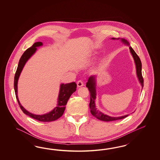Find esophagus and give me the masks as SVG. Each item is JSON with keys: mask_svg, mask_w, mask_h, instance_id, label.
<instances>
[{"mask_svg": "<svg viewBox=\"0 0 160 160\" xmlns=\"http://www.w3.org/2000/svg\"><path fill=\"white\" fill-rule=\"evenodd\" d=\"M77 85H78V87H82L84 86V83L82 82V80H79L77 82Z\"/></svg>", "mask_w": 160, "mask_h": 160, "instance_id": "34e87169", "label": "esophagus"}]
</instances>
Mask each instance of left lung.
<instances>
[{
    "mask_svg": "<svg viewBox=\"0 0 160 160\" xmlns=\"http://www.w3.org/2000/svg\"><path fill=\"white\" fill-rule=\"evenodd\" d=\"M112 40H118L120 38H112ZM121 42L129 46L130 51L131 53L132 58H134V63L136 64V73L139 82H140L142 88L144 86V80L142 76V73H141V68H142V64L141 62L140 58L138 56V55L136 54L134 50L132 49L131 46H130V44L128 42L124 39H120ZM97 76L92 75L88 79V82L86 83V87L88 88V90L90 92V102L89 104V107L90 108V112L93 116L97 118V119L102 120L103 121H112L121 120L122 118H126V117L128 116V114L122 116L120 117H111L104 114L103 112L99 111L97 110V107L96 106V82H97Z\"/></svg>",
    "mask_w": 160,
    "mask_h": 160,
    "instance_id": "1",
    "label": "left lung"
}]
</instances>
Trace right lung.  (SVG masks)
Here are the masks:
<instances>
[{
  "mask_svg": "<svg viewBox=\"0 0 160 160\" xmlns=\"http://www.w3.org/2000/svg\"><path fill=\"white\" fill-rule=\"evenodd\" d=\"M42 45L43 43L40 42H36L32 45V46H31L30 48H28L22 54V57L20 58L18 66L15 73V78H14V88H15L16 97L19 103V105L20 108L22 109V112H23L25 114L39 121L50 122V121L56 120L63 115L69 98L72 96L73 92H76V90L77 84L75 82L67 83L65 84L63 83L61 84L60 86V90L58 92L57 106L54 107L53 110H52L51 112H48L44 114L36 115L33 113H31L28 111H27L24 107L22 106L19 100V98L18 96V80H19L20 73L22 72L23 68H24V65L28 62V60L36 52L38 49L37 48L42 46Z\"/></svg>",
  "mask_w": 160,
  "mask_h": 160,
  "instance_id": "1",
  "label": "right lung"
}]
</instances>
